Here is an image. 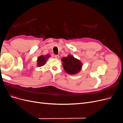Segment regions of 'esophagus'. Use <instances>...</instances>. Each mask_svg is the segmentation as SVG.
<instances>
[{"label":"esophagus","mask_w":123,"mask_h":123,"mask_svg":"<svg viewBox=\"0 0 123 123\" xmlns=\"http://www.w3.org/2000/svg\"><path fill=\"white\" fill-rule=\"evenodd\" d=\"M55 58L58 59L59 58V56L58 55H55Z\"/></svg>","instance_id":"1"}]
</instances>
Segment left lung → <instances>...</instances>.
<instances>
[{"label":"left lung","instance_id":"8db88e82","mask_svg":"<svg viewBox=\"0 0 123 123\" xmlns=\"http://www.w3.org/2000/svg\"><path fill=\"white\" fill-rule=\"evenodd\" d=\"M62 61L65 71L71 75L78 73L82 67V63L72 55H69L67 57H63Z\"/></svg>","mask_w":123,"mask_h":123}]
</instances>
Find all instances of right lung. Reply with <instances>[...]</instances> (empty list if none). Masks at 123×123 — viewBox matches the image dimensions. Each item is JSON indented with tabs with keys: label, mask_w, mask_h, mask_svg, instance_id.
<instances>
[{
	"label": "right lung",
	"mask_w": 123,
	"mask_h": 123,
	"mask_svg": "<svg viewBox=\"0 0 123 123\" xmlns=\"http://www.w3.org/2000/svg\"><path fill=\"white\" fill-rule=\"evenodd\" d=\"M50 56L49 54H47L46 55H41L39 57H38L37 59V66L38 67H42L43 66L44 64H46L47 61L48 59L50 57Z\"/></svg>",
	"instance_id": "1"
}]
</instances>
